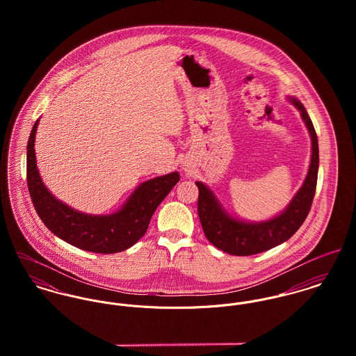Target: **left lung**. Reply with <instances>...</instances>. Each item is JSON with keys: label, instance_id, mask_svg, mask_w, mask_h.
<instances>
[{"label": "left lung", "instance_id": "obj_1", "mask_svg": "<svg viewBox=\"0 0 356 356\" xmlns=\"http://www.w3.org/2000/svg\"><path fill=\"white\" fill-rule=\"evenodd\" d=\"M305 120L311 136V161L305 184L292 199L289 205L280 215L264 222H244L229 215L212 191L202 182H196L199 188L197 212L208 241L218 250L236 256H250L268 251L286 240H289L303 225L311 209L316 189L319 151L318 138L314 124L303 104L295 97H289Z\"/></svg>", "mask_w": 356, "mask_h": 356}]
</instances>
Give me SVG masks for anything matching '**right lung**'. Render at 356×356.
I'll list each match as a JSON object with an SVG mask.
<instances>
[{
	"mask_svg": "<svg viewBox=\"0 0 356 356\" xmlns=\"http://www.w3.org/2000/svg\"><path fill=\"white\" fill-rule=\"evenodd\" d=\"M34 123L27 143V186L37 213L45 226L65 243L95 254H116L133 247L147 232L157 205L179 181L171 172L141 184L115 213L89 215L58 202L44 185L35 161Z\"/></svg>",
	"mask_w": 356,
	"mask_h": 356,
	"instance_id": "right-lung-1",
	"label": "right lung"
}]
</instances>
